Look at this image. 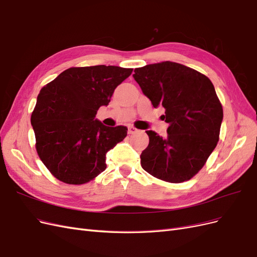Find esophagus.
Segmentation results:
<instances>
[{
  "label": "esophagus",
  "mask_w": 257,
  "mask_h": 257,
  "mask_svg": "<svg viewBox=\"0 0 257 257\" xmlns=\"http://www.w3.org/2000/svg\"><path fill=\"white\" fill-rule=\"evenodd\" d=\"M137 131H138V129H137L136 127H134V126H128V134H129V135H134V134H136Z\"/></svg>",
  "instance_id": "1"
}]
</instances>
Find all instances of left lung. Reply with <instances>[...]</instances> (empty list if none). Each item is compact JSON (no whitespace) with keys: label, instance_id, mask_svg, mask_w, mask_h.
I'll return each mask as SVG.
<instances>
[{"label":"left lung","instance_id":"obj_1","mask_svg":"<svg viewBox=\"0 0 257 257\" xmlns=\"http://www.w3.org/2000/svg\"><path fill=\"white\" fill-rule=\"evenodd\" d=\"M135 80L155 108L165 109L167 137L146 131L149 144L141 155L148 174L170 183L188 181L215 149L223 110L212 81L183 64L163 61L135 70Z\"/></svg>","mask_w":257,"mask_h":257}]
</instances>
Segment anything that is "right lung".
I'll return each mask as SVG.
<instances>
[{
    "instance_id": "add662e5",
    "label": "right lung",
    "mask_w": 257,
    "mask_h": 257,
    "mask_svg": "<svg viewBox=\"0 0 257 257\" xmlns=\"http://www.w3.org/2000/svg\"><path fill=\"white\" fill-rule=\"evenodd\" d=\"M132 70L114 65L70 68L41 89L31 117L36 150L59 181L84 184L106 169V154L126 138L128 129L107 127L94 117Z\"/></svg>"
}]
</instances>
